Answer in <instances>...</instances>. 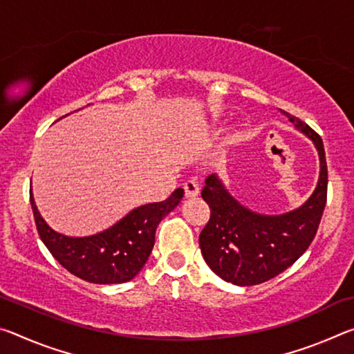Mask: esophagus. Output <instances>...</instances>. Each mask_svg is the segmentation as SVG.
<instances>
[{
  "label": "esophagus",
  "instance_id": "34e87169",
  "mask_svg": "<svg viewBox=\"0 0 354 354\" xmlns=\"http://www.w3.org/2000/svg\"><path fill=\"white\" fill-rule=\"evenodd\" d=\"M183 189H184L185 198H195V196L200 195V185L196 184L194 179H190V181H185L184 185H183Z\"/></svg>",
  "mask_w": 354,
  "mask_h": 354
}]
</instances>
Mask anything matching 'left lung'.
Listing matches in <instances>:
<instances>
[{"instance_id":"1","label":"left lung","mask_w":354,"mask_h":354,"mask_svg":"<svg viewBox=\"0 0 354 354\" xmlns=\"http://www.w3.org/2000/svg\"><path fill=\"white\" fill-rule=\"evenodd\" d=\"M319 151L320 176L303 206L281 215H262L242 206L217 175H209L201 196L211 218L200 234L201 254L226 283L254 286L278 277L309 248L326 205L328 167L322 137L301 120L281 111Z\"/></svg>"}]
</instances>
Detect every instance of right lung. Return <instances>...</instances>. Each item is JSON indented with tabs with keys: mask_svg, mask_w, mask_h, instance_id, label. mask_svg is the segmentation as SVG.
I'll use <instances>...</instances> for the list:
<instances>
[{
	"mask_svg": "<svg viewBox=\"0 0 354 354\" xmlns=\"http://www.w3.org/2000/svg\"><path fill=\"white\" fill-rule=\"evenodd\" d=\"M176 189L165 201L139 206L98 234L68 237L41 218L31 192L35 226L53 257L71 274L93 284H122L142 270L154 247L156 227L183 200Z\"/></svg>",
	"mask_w": 354,
	"mask_h": 354,
	"instance_id": "right-lung-1",
	"label": "right lung"
}]
</instances>
